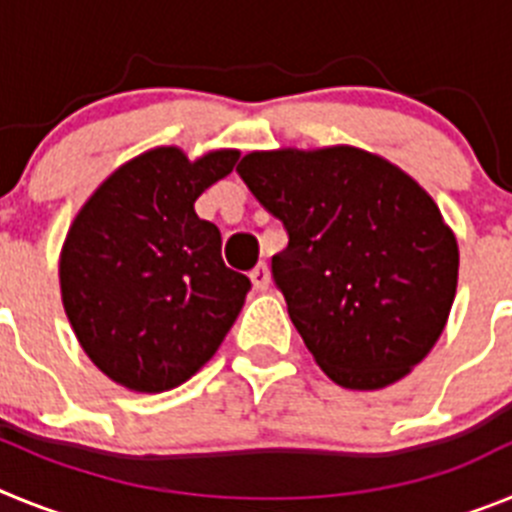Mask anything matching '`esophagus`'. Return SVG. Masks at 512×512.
<instances>
[{
    "label": "esophagus",
    "mask_w": 512,
    "mask_h": 512,
    "mask_svg": "<svg viewBox=\"0 0 512 512\" xmlns=\"http://www.w3.org/2000/svg\"><path fill=\"white\" fill-rule=\"evenodd\" d=\"M251 282H253V287L259 289V292H264V289H269V284H271L269 266H266V264L256 266V269L251 271Z\"/></svg>",
    "instance_id": "1"
}]
</instances>
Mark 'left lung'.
<instances>
[{
    "label": "left lung",
    "instance_id": "8db88e82",
    "mask_svg": "<svg viewBox=\"0 0 512 512\" xmlns=\"http://www.w3.org/2000/svg\"><path fill=\"white\" fill-rule=\"evenodd\" d=\"M238 174L289 233L274 282L307 351L346 390H382L441 338L459 243L433 197L354 146L251 151Z\"/></svg>",
    "mask_w": 512,
    "mask_h": 512
}]
</instances>
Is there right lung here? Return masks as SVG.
I'll list each match as a JSON object with an SVG mask.
<instances>
[{"instance_id": "1", "label": "right lung", "mask_w": 512, "mask_h": 512, "mask_svg": "<svg viewBox=\"0 0 512 512\" xmlns=\"http://www.w3.org/2000/svg\"><path fill=\"white\" fill-rule=\"evenodd\" d=\"M241 153L189 161L158 146L112 171L76 212L58 259L61 300L84 354L133 392L174 390L215 356L246 302V274L194 202Z\"/></svg>"}]
</instances>
